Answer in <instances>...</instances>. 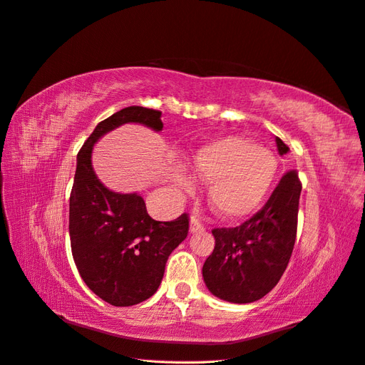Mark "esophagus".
<instances>
[{"label": "esophagus", "instance_id": "esophagus-1", "mask_svg": "<svg viewBox=\"0 0 365 365\" xmlns=\"http://www.w3.org/2000/svg\"><path fill=\"white\" fill-rule=\"evenodd\" d=\"M206 227H205V222H203V218L200 217L198 214L192 215L191 217V232H203Z\"/></svg>", "mask_w": 365, "mask_h": 365}]
</instances>
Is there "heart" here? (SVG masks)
Segmentation results:
<instances>
[{"mask_svg":"<svg viewBox=\"0 0 365 365\" xmlns=\"http://www.w3.org/2000/svg\"><path fill=\"white\" fill-rule=\"evenodd\" d=\"M195 178L209 187V202L226 220L256 212L277 179L279 162L273 151L241 136H227L200 148L191 162ZM183 187L190 183L182 180Z\"/></svg>","mask_w":365,"mask_h":365,"instance_id":"heart-1","label":"heart"}]
</instances>
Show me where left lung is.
<instances>
[{
    "mask_svg": "<svg viewBox=\"0 0 365 365\" xmlns=\"http://www.w3.org/2000/svg\"><path fill=\"white\" fill-rule=\"evenodd\" d=\"M280 155L288 145L276 138ZM302 182L287 171L262 209L237 227H217L214 252L203 265V279L214 296L252 303L272 291L288 267L297 235Z\"/></svg>",
    "mask_w": 365,
    "mask_h": 365,
    "instance_id": "1",
    "label": "left lung"
}]
</instances>
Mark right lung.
Instances as JSON below:
<instances>
[{"label": "right lung", "instance_id": "1", "mask_svg": "<svg viewBox=\"0 0 365 365\" xmlns=\"http://www.w3.org/2000/svg\"><path fill=\"white\" fill-rule=\"evenodd\" d=\"M160 110L130 106L101 121L77 155L69 195V238L76 267L91 291L113 307L147 300L160 285L168 256L190 230V215L153 220L143 197L108 190L93 173L92 147L115 127L139 123L162 130Z\"/></svg>", "mask_w": 365, "mask_h": 365}]
</instances>
